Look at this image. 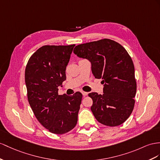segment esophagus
<instances>
[{"label":"esophagus","mask_w":160,"mask_h":160,"mask_svg":"<svg viewBox=\"0 0 160 160\" xmlns=\"http://www.w3.org/2000/svg\"><path fill=\"white\" fill-rule=\"evenodd\" d=\"M82 95H83V96H87V95H88V92H82Z\"/></svg>","instance_id":"1"}]
</instances>
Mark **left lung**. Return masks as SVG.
Here are the masks:
<instances>
[{"instance_id":"left-lung-1","label":"left lung","mask_w":160,"mask_h":160,"mask_svg":"<svg viewBox=\"0 0 160 160\" xmlns=\"http://www.w3.org/2000/svg\"><path fill=\"white\" fill-rule=\"evenodd\" d=\"M73 52L91 61L93 75L104 84L103 95L88 94L96 120L108 126L123 124L134 109L137 92L134 67L128 52L116 41L104 38L77 45Z\"/></svg>"}]
</instances>
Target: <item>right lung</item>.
Listing matches in <instances>:
<instances>
[{
	"mask_svg": "<svg viewBox=\"0 0 160 160\" xmlns=\"http://www.w3.org/2000/svg\"><path fill=\"white\" fill-rule=\"evenodd\" d=\"M75 44L45 45L28 61L25 82L28 102L36 119L49 132L62 134L72 130L78 121L82 95L58 94L66 80L65 69Z\"/></svg>",
	"mask_w": 160,
	"mask_h": 160,
	"instance_id": "add662e5",
	"label": "right lung"
}]
</instances>
